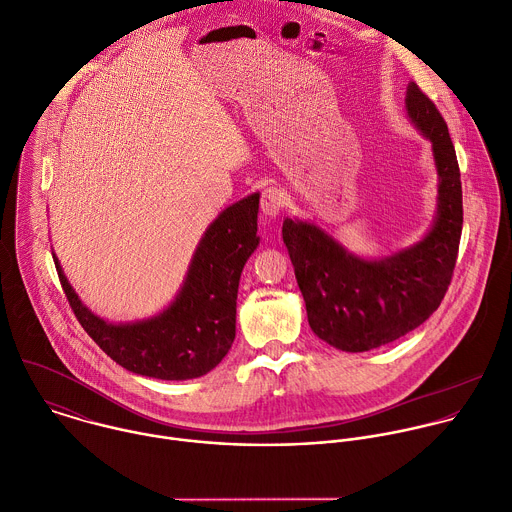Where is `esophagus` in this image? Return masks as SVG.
<instances>
[{
  "label": "esophagus",
  "mask_w": 512,
  "mask_h": 512,
  "mask_svg": "<svg viewBox=\"0 0 512 512\" xmlns=\"http://www.w3.org/2000/svg\"><path fill=\"white\" fill-rule=\"evenodd\" d=\"M259 207H261V213H263L265 217H277V215L281 213V209L285 207V195H283V191L277 189V187L265 189V191L261 193V203H259Z\"/></svg>",
  "instance_id": "esophagus-1"
}]
</instances>
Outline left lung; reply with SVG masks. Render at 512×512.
Instances as JSON below:
<instances>
[{"label": "left lung", "instance_id": "left-lung-1", "mask_svg": "<svg viewBox=\"0 0 512 512\" xmlns=\"http://www.w3.org/2000/svg\"><path fill=\"white\" fill-rule=\"evenodd\" d=\"M406 110L432 142L440 177L438 219L416 247L364 261L309 223L285 219L283 243L301 289L307 321L325 344L368 352L424 323L452 281L462 235V183L454 144L436 104L412 82Z\"/></svg>", "mask_w": 512, "mask_h": 512}]
</instances>
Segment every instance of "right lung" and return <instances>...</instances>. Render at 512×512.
<instances>
[{
    "label": "right lung",
    "mask_w": 512,
    "mask_h": 512,
    "mask_svg": "<svg viewBox=\"0 0 512 512\" xmlns=\"http://www.w3.org/2000/svg\"><path fill=\"white\" fill-rule=\"evenodd\" d=\"M259 195L225 209L207 229L177 301L152 319L112 325L88 311L58 259L56 271L84 331L116 364L156 380H191L211 372L235 339L241 271L259 245Z\"/></svg>",
    "instance_id": "obj_1"
}]
</instances>
